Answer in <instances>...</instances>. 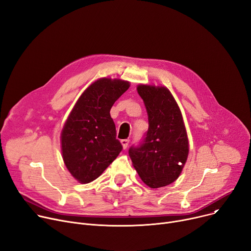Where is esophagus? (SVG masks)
Instances as JSON below:
<instances>
[{
  "label": "esophagus",
  "mask_w": 251,
  "mask_h": 251,
  "mask_svg": "<svg viewBox=\"0 0 251 251\" xmlns=\"http://www.w3.org/2000/svg\"><path fill=\"white\" fill-rule=\"evenodd\" d=\"M121 143H122V145H123V148H124V149H126L128 144H129V140H128V139H125V140H122Z\"/></svg>",
  "instance_id": "34e87169"
}]
</instances>
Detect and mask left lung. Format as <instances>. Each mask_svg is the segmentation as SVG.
I'll return each mask as SVG.
<instances>
[{"mask_svg": "<svg viewBox=\"0 0 251 251\" xmlns=\"http://www.w3.org/2000/svg\"><path fill=\"white\" fill-rule=\"evenodd\" d=\"M147 113L149 128L144 142L131 147L128 155L141 179L151 188L171 184L179 177L189 146L180 108L164 86L137 87Z\"/></svg>", "mask_w": 251, "mask_h": 251, "instance_id": "1", "label": "left lung"}]
</instances>
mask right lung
Masks as SVG:
<instances>
[{
    "label": "right lung",
    "instance_id": "obj_1",
    "mask_svg": "<svg viewBox=\"0 0 251 251\" xmlns=\"http://www.w3.org/2000/svg\"><path fill=\"white\" fill-rule=\"evenodd\" d=\"M128 88L127 81L100 78L82 93L68 116L61 134L63 160L80 183L99 177L123 150L110 109Z\"/></svg>",
    "mask_w": 251,
    "mask_h": 251
}]
</instances>
